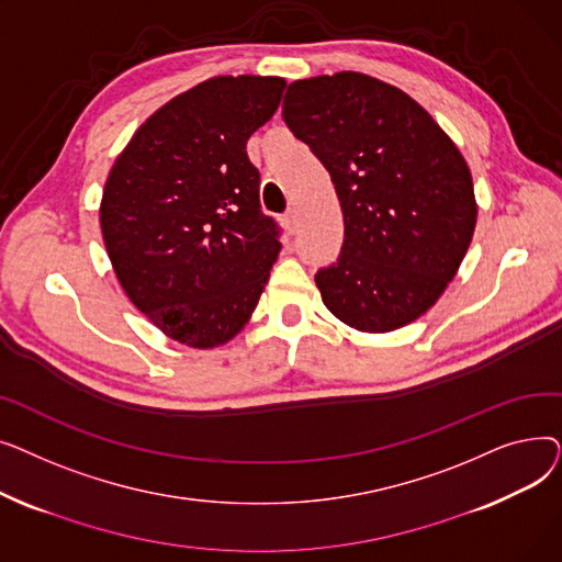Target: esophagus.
Listing matches in <instances>:
<instances>
[{
  "label": "esophagus",
  "mask_w": 562,
  "mask_h": 562,
  "mask_svg": "<svg viewBox=\"0 0 562 562\" xmlns=\"http://www.w3.org/2000/svg\"><path fill=\"white\" fill-rule=\"evenodd\" d=\"M282 223H284V227H286L289 232H296V229H299V214H296V210H289V212L282 216Z\"/></svg>",
  "instance_id": "1"
}]
</instances>
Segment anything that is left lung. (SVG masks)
Segmentation results:
<instances>
[{
  "label": "left lung",
  "mask_w": 562,
  "mask_h": 562,
  "mask_svg": "<svg viewBox=\"0 0 562 562\" xmlns=\"http://www.w3.org/2000/svg\"><path fill=\"white\" fill-rule=\"evenodd\" d=\"M282 121L326 166L344 241L314 280L346 326L390 333L453 280L476 227L467 161L432 115L360 72L293 81Z\"/></svg>",
  "instance_id": "obj_1"
}]
</instances>
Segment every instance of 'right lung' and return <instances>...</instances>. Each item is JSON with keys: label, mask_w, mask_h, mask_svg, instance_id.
Instances as JSON below:
<instances>
[{"label": "right lung", "mask_w": 562, "mask_h": 562, "mask_svg": "<svg viewBox=\"0 0 562 562\" xmlns=\"http://www.w3.org/2000/svg\"><path fill=\"white\" fill-rule=\"evenodd\" d=\"M284 86L252 75L202 81L147 117L109 172L100 223L113 271L175 341H229L269 282L282 229L261 212L246 143Z\"/></svg>", "instance_id": "right-lung-1"}]
</instances>
